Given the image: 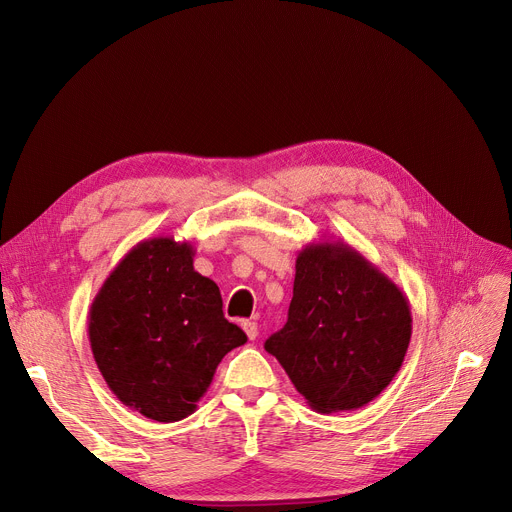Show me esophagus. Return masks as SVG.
Segmentation results:
<instances>
[{
  "label": "esophagus",
  "mask_w": 512,
  "mask_h": 512,
  "mask_svg": "<svg viewBox=\"0 0 512 512\" xmlns=\"http://www.w3.org/2000/svg\"><path fill=\"white\" fill-rule=\"evenodd\" d=\"M241 327H243V331H246V335H248L250 339H256V337H258V323H256V321H243Z\"/></svg>",
  "instance_id": "34e87169"
}]
</instances>
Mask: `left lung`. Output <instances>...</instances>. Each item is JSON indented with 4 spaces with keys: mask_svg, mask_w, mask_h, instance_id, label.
I'll use <instances>...</instances> for the list:
<instances>
[{
    "mask_svg": "<svg viewBox=\"0 0 512 512\" xmlns=\"http://www.w3.org/2000/svg\"><path fill=\"white\" fill-rule=\"evenodd\" d=\"M412 335L404 291L344 241H312L296 258L287 323L266 339L316 412L375 400L400 371Z\"/></svg>",
    "mask_w": 512,
    "mask_h": 512,
    "instance_id": "left-lung-1",
    "label": "left lung"
}]
</instances>
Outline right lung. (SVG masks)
Masks as SVG:
<instances>
[{
  "label": "right lung",
  "mask_w": 512,
  "mask_h": 512,
  "mask_svg": "<svg viewBox=\"0 0 512 512\" xmlns=\"http://www.w3.org/2000/svg\"><path fill=\"white\" fill-rule=\"evenodd\" d=\"M189 241L154 237L125 254L89 308V344L112 394L158 423L189 417L218 362L248 342Z\"/></svg>",
  "instance_id": "obj_1"
}]
</instances>
